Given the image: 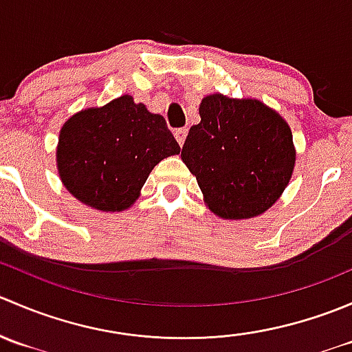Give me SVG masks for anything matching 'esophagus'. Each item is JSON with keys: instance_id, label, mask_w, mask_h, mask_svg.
<instances>
[{"instance_id": "1", "label": "esophagus", "mask_w": 352, "mask_h": 352, "mask_svg": "<svg viewBox=\"0 0 352 352\" xmlns=\"http://www.w3.org/2000/svg\"><path fill=\"white\" fill-rule=\"evenodd\" d=\"M187 133H189V131H187V129H177L175 133H173V134H175V140H177V143H179L180 146H182V144H184V141H186V138H187Z\"/></svg>"}]
</instances>
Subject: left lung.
Masks as SVG:
<instances>
[{
    "instance_id": "8db88e82",
    "label": "left lung",
    "mask_w": 352,
    "mask_h": 352,
    "mask_svg": "<svg viewBox=\"0 0 352 352\" xmlns=\"http://www.w3.org/2000/svg\"><path fill=\"white\" fill-rule=\"evenodd\" d=\"M199 116L180 156L209 211L223 219L267 211L285 192L296 162L286 120L257 98L221 94L202 98Z\"/></svg>"
}]
</instances>
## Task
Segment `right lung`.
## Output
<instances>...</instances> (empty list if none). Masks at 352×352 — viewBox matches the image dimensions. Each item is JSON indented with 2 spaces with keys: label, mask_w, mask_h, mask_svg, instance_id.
<instances>
[{
  "label": "right lung",
  "mask_w": 352,
  "mask_h": 352,
  "mask_svg": "<svg viewBox=\"0 0 352 352\" xmlns=\"http://www.w3.org/2000/svg\"><path fill=\"white\" fill-rule=\"evenodd\" d=\"M179 153L165 119L122 95L63 124L56 165L71 196L97 211L120 212L136 202L151 170Z\"/></svg>",
  "instance_id": "1"
}]
</instances>
